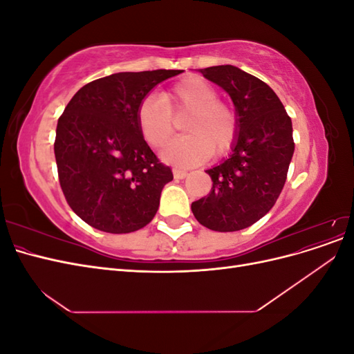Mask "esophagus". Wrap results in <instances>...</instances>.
Wrapping results in <instances>:
<instances>
[{
	"label": "esophagus",
	"mask_w": 354,
	"mask_h": 354,
	"mask_svg": "<svg viewBox=\"0 0 354 354\" xmlns=\"http://www.w3.org/2000/svg\"><path fill=\"white\" fill-rule=\"evenodd\" d=\"M173 174L177 180H181V178H185L187 176V171L181 169V168H173Z\"/></svg>",
	"instance_id": "34e87169"
}]
</instances>
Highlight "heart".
<instances>
[{
  "label": "heart",
  "mask_w": 354,
  "mask_h": 354,
  "mask_svg": "<svg viewBox=\"0 0 354 354\" xmlns=\"http://www.w3.org/2000/svg\"><path fill=\"white\" fill-rule=\"evenodd\" d=\"M183 131L162 151L164 160L180 167L198 165L212 151L227 152L238 133L236 113L227 103L218 100L216 87L199 77L178 81L160 95L149 94L136 112L137 127L145 140L162 147L174 133V118L186 115Z\"/></svg>",
  "instance_id": "heart-1"
}]
</instances>
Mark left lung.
Returning <instances> with one entry per match:
<instances>
[{
  "label": "left lung",
  "mask_w": 354,
  "mask_h": 354,
  "mask_svg": "<svg viewBox=\"0 0 354 354\" xmlns=\"http://www.w3.org/2000/svg\"><path fill=\"white\" fill-rule=\"evenodd\" d=\"M199 72L229 93L238 133L229 158L207 169L211 192L192 202V212L211 230H242L264 217L281 195L295 147L292 122L276 93L254 75L232 65Z\"/></svg>",
  "instance_id": "1"
}]
</instances>
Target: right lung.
<instances>
[{
	"instance_id": "1",
	"label": "right lung",
	"mask_w": 354,
	"mask_h": 354,
	"mask_svg": "<svg viewBox=\"0 0 354 354\" xmlns=\"http://www.w3.org/2000/svg\"><path fill=\"white\" fill-rule=\"evenodd\" d=\"M183 71L120 72L84 85L57 122L55 155L72 211L91 227L130 233L152 221L173 171L137 127L138 104Z\"/></svg>"
}]
</instances>
